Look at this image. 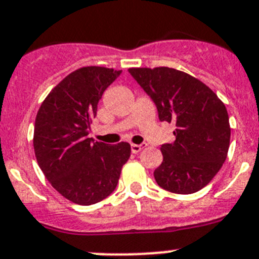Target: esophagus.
Returning <instances> with one entry per match:
<instances>
[{
	"instance_id": "34e87169",
	"label": "esophagus",
	"mask_w": 259,
	"mask_h": 259,
	"mask_svg": "<svg viewBox=\"0 0 259 259\" xmlns=\"http://www.w3.org/2000/svg\"><path fill=\"white\" fill-rule=\"evenodd\" d=\"M147 146V143H142V144H132V152L133 153H138L143 150L144 147Z\"/></svg>"
}]
</instances>
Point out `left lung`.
Instances as JSON below:
<instances>
[{
  "label": "left lung",
  "instance_id": "8db88e82",
  "mask_svg": "<svg viewBox=\"0 0 259 259\" xmlns=\"http://www.w3.org/2000/svg\"><path fill=\"white\" fill-rule=\"evenodd\" d=\"M129 73L157 108L160 121L176 124V141L161 146L157 185L188 195L214 178L227 157L230 121L225 104L208 86L167 67L130 68Z\"/></svg>",
  "mask_w": 259,
  "mask_h": 259
}]
</instances>
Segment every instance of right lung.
<instances>
[{
  "label": "right lung",
  "instance_id": "add662e5",
  "mask_svg": "<svg viewBox=\"0 0 259 259\" xmlns=\"http://www.w3.org/2000/svg\"><path fill=\"white\" fill-rule=\"evenodd\" d=\"M121 71L83 67L58 83L37 112L33 147L48 181L78 205L102 201L115 191L130 144L88 138L102 95Z\"/></svg>",
  "mask_w": 259,
  "mask_h": 259
}]
</instances>
